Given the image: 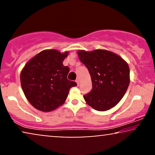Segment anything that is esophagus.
<instances>
[{"label":"esophagus","instance_id":"esophagus-1","mask_svg":"<svg viewBox=\"0 0 155 155\" xmlns=\"http://www.w3.org/2000/svg\"><path fill=\"white\" fill-rule=\"evenodd\" d=\"M75 82H77L78 85H79V84H80V80H78V79H77V80H75Z\"/></svg>","mask_w":155,"mask_h":155}]
</instances>
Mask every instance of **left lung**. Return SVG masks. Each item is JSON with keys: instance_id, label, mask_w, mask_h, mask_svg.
Returning a JSON list of instances; mask_svg holds the SVG:
<instances>
[{"instance_id": "left-lung-1", "label": "left lung", "mask_w": 155, "mask_h": 155, "mask_svg": "<svg viewBox=\"0 0 155 155\" xmlns=\"http://www.w3.org/2000/svg\"><path fill=\"white\" fill-rule=\"evenodd\" d=\"M78 55L87 68L92 80V90L84 95L86 103L99 111L115 107L130 83V69L126 61L115 53L104 49L80 50Z\"/></svg>"}]
</instances>
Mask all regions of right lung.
Instances as JSON below:
<instances>
[{
    "instance_id": "right-lung-1",
    "label": "right lung",
    "mask_w": 155,
    "mask_h": 155,
    "mask_svg": "<svg viewBox=\"0 0 155 155\" xmlns=\"http://www.w3.org/2000/svg\"><path fill=\"white\" fill-rule=\"evenodd\" d=\"M68 51L46 49L31 58L20 73L23 92L35 109L49 112L63 105L70 89L77 83L67 79L69 68L63 61Z\"/></svg>"
}]
</instances>
